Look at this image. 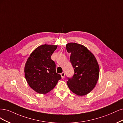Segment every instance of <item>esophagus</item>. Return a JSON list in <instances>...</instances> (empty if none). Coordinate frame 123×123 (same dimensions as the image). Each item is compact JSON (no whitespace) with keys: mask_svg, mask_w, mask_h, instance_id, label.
I'll list each match as a JSON object with an SVG mask.
<instances>
[{"mask_svg":"<svg viewBox=\"0 0 123 123\" xmlns=\"http://www.w3.org/2000/svg\"><path fill=\"white\" fill-rule=\"evenodd\" d=\"M61 76L62 78V79H63V78H64V77H65V73H64V72L62 73L61 74Z\"/></svg>","mask_w":123,"mask_h":123,"instance_id":"esophagus-1","label":"esophagus"}]
</instances>
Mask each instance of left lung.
<instances>
[{
    "label": "left lung",
    "mask_w": 123,
    "mask_h": 123,
    "mask_svg": "<svg viewBox=\"0 0 123 123\" xmlns=\"http://www.w3.org/2000/svg\"><path fill=\"white\" fill-rule=\"evenodd\" d=\"M67 52L70 53V61L74 69L72 78H67L70 90L78 96L88 94L96 86L100 69L94 55L86 47L76 43L66 44Z\"/></svg>",
    "instance_id": "obj_1"
}]
</instances>
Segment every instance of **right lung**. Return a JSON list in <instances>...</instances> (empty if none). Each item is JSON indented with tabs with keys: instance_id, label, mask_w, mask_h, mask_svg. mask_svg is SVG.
<instances>
[{
	"instance_id": "right-lung-1",
	"label": "right lung",
	"mask_w": 123,
	"mask_h": 123,
	"mask_svg": "<svg viewBox=\"0 0 123 123\" xmlns=\"http://www.w3.org/2000/svg\"><path fill=\"white\" fill-rule=\"evenodd\" d=\"M57 45H42L28 58L25 67V77L29 86L39 93L45 94L52 90L61 75L56 72V64L51 56Z\"/></svg>"
}]
</instances>
